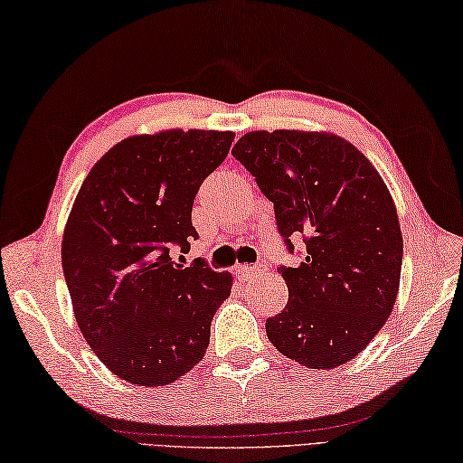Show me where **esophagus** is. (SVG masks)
Instances as JSON below:
<instances>
[{"instance_id": "obj_1", "label": "esophagus", "mask_w": 463, "mask_h": 463, "mask_svg": "<svg viewBox=\"0 0 463 463\" xmlns=\"http://www.w3.org/2000/svg\"><path fill=\"white\" fill-rule=\"evenodd\" d=\"M268 271V263H258V266H253V268H248V266H238L235 268V273H238V276L243 279V281H250V279H256V278H260V276H263V273Z\"/></svg>"}]
</instances>
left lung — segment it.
Listing matches in <instances>:
<instances>
[{
    "mask_svg": "<svg viewBox=\"0 0 463 463\" xmlns=\"http://www.w3.org/2000/svg\"><path fill=\"white\" fill-rule=\"evenodd\" d=\"M233 157L273 202L278 230L306 243L281 268L284 311L266 332L279 354L311 370H334L362 354L390 317L400 289L403 240L398 210L373 164L329 131L256 129Z\"/></svg>",
    "mask_w": 463,
    "mask_h": 463,
    "instance_id": "8db88e82",
    "label": "left lung"
}]
</instances>
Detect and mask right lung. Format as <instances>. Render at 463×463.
Masks as SVG:
<instances>
[{
	"label": "right lung",
	"mask_w": 463,
	"mask_h": 463,
	"mask_svg": "<svg viewBox=\"0 0 463 463\" xmlns=\"http://www.w3.org/2000/svg\"><path fill=\"white\" fill-rule=\"evenodd\" d=\"M233 131L164 129L121 139L83 179L61 240L73 316L101 364L146 388L203 360L230 271L169 258L190 250L192 207Z\"/></svg>",
	"instance_id": "obj_1"
}]
</instances>
